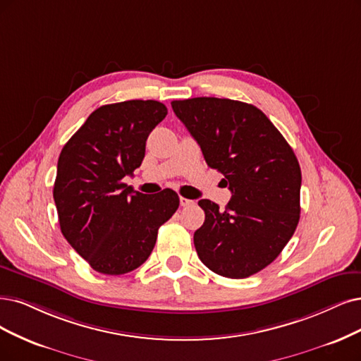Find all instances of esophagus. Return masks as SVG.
Masks as SVG:
<instances>
[{
    "instance_id": "34e87169",
    "label": "esophagus",
    "mask_w": 361,
    "mask_h": 361,
    "mask_svg": "<svg viewBox=\"0 0 361 361\" xmlns=\"http://www.w3.org/2000/svg\"><path fill=\"white\" fill-rule=\"evenodd\" d=\"M180 205H181V207H193V205H195V201H192V199L180 196Z\"/></svg>"
}]
</instances>
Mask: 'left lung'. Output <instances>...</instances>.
<instances>
[{
    "label": "left lung",
    "instance_id": "1",
    "mask_svg": "<svg viewBox=\"0 0 361 361\" xmlns=\"http://www.w3.org/2000/svg\"><path fill=\"white\" fill-rule=\"evenodd\" d=\"M171 105L232 192L224 209L208 199L197 202L205 211L193 236L199 259L221 276L257 274L298 228L302 173L295 152L251 104L202 97Z\"/></svg>",
    "mask_w": 361,
    "mask_h": 361
}]
</instances>
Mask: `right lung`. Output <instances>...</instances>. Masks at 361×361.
Wrapping results in <instances>:
<instances>
[{
    "label": "right lung",
    "mask_w": 361,
    "mask_h": 361,
    "mask_svg": "<svg viewBox=\"0 0 361 361\" xmlns=\"http://www.w3.org/2000/svg\"><path fill=\"white\" fill-rule=\"evenodd\" d=\"M166 114L153 99L102 105L59 154L53 199L61 232L99 274L123 275L141 266L180 205L171 189L147 196L122 183L141 166L145 141Z\"/></svg>",
    "instance_id": "obj_1"
}]
</instances>
